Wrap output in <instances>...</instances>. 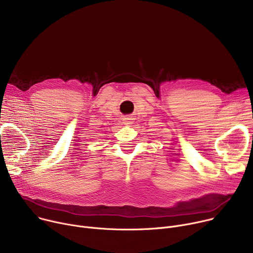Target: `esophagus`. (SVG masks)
Instances as JSON below:
<instances>
[{
    "instance_id": "esophagus-1",
    "label": "esophagus",
    "mask_w": 253,
    "mask_h": 253,
    "mask_svg": "<svg viewBox=\"0 0 253 253\" xmlns=\"http://www.w3.org/2000/svg\"><path fill=\"white\" fill-rule=\"evenodd\" d=\"M132 122H133V119H132V116H126V118L124 119V123L126 124V125H131L132 124Z\"/></svg>"
}]
</instances>
